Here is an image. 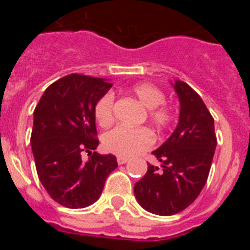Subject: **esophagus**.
I'll return each mask as SVG.
<instances>
[{"instance_id":"obj_1","label":"esophagus","mask_w":250,"mask_h":250,"mask_svg":"<svg viewBox=\"0 0 250 250\" xmlns=\"http://www.w3.org/2000/svg\"><path fill=\"white\" fill-rule=\"evenodd\" d=\"M118 163L119 165L125 164V163H127V158H125V156H118Z\"/></svg>"}]
</instances>
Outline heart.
<instances>
[{
    "mask_svg": "<svg viewBox=\"0 0 250 250\" xmlns=\"http://www.w3.org/2000/svg\"><path fill=\"white\" fill-rule=\"evenodd\" d=\"M132 94L140 104L147 109V120L156 129H165L173 121V112L164 105L165 95L159 87L149 83H138L131 89ZM114 94L107 91L104 94L94 107L95 119L101 126H106L114 119ZM154 143L152 135L146 129H131L126 126H116L106 132L103 138L105 150L119 156H132L149 149Z\"/></svg>",
    "mask_w": 250,
    "mask_h": 250,
    "instance_id": "b5f03b06",
    "label": "heart"
}]
</instances>
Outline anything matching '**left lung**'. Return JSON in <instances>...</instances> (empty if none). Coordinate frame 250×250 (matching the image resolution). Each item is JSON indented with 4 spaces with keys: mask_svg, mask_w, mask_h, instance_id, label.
Listing matches in <instances>:
<instances>
[{
    "mask_svg": "<svg viewBox=\"0 0 250 250\" xmlns=\"http://www.w3.org/2000/svg\"><path fill=\"white\" fill-rule=\"evenodd\" d=\"M180 103L173 134L152 154L160 167L147 164L135 183L139 204L156 215H174L198 198L207 183L216 147L214 119L202 98L184 81L171 83Z\"/></svg>",
    "mask_w": 250,
    "mask_h": 250,
    "instance_id": "left-lung-1",
    "label": "left lung"
}]
</instances>
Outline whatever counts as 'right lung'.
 <instances>
[{
    "mask_svg": "<svg viewBox=\"0 0 250 250\" xmlns=\"http://www.w3.org/2000/svg\"><path fill=\"white\" fill-rule=\"evenodd\" d=\"M111 86L106 79L67 75L48 86L35 109L31 147L37 175L48 195L70 209L94 204L118 167L111 154L92 152L99 145L95 104ZM83 151L89 152L87 162Z\"/></svg>",
    "mask_w": 250,
    "mask_h": 250,
    "instance_id": "1",
    "label": "right lung"
}]
</instances>
